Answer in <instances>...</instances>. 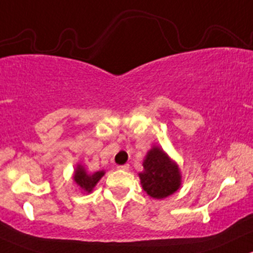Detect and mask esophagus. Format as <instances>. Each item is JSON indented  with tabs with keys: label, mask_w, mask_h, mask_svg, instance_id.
<instances>
[{
	"label": "esophagus",
	"mask_w": 253,
	"mask_h": 253,
	"mask_svg": "<svg viewBox=\"0 0 253 253\" xmlns=\"http://www.w3.org/2000/svg\"><path fill=\"white\" fill-rule=\"evenodd\" d=\"M119 169V170H122V171H127L129 169V165H122V166H118L116 167Z\"/></svg>",
	"instance_id": "1"
}]
</instances>
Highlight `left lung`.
I'll return each instance as SVG.
<instances>
[{"label": "left lung", "mask_w": 253, "mask_h": 253, "mask_svg": "<svg viewBox=\"0 0 253 253\" xmlns=\"http://www.w3.org/2000/svg\"><path fill=\"white\" fill-rule=\"evenodd\" d=\"M143 167L144 171L139 173L141 186L152 198H166L179 188L181 180L179 168L162 149L155 146L150 150Z\"/></svg>", "instance_id": "obj_1"}]
</instances>
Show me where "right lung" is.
I'll use <instances>...</instances> for the list:
<instances>
[{"label": "right lung", "instance_id": "1", "mask_svg": "<svg viewBox=\"0 0 253 253\" xmlns=\"http://www.w3.org/2000/svg\"><path fill=\"white\" fill-rule=\"evenodd\" d=\"M104 175V171H96L93 174H87L85 171V169L79 166L77 168L76 173H74V181L77 182V185L82 188L85 192H91L92 188L95 187L97 182L99 181L102 176Z\"/></svg>", "mask_w": 253, "mask_h": 253}]
</instances>
